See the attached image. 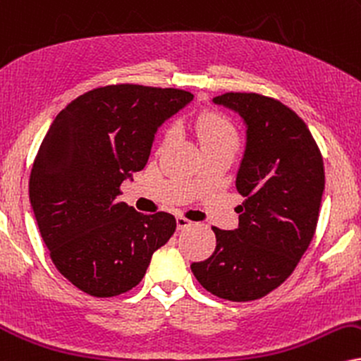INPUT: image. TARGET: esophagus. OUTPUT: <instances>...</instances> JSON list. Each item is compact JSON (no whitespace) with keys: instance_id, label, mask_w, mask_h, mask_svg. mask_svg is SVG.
I'll return each instance as SVG.
<instances>
[{"instance_id":"34e87169","label":"esophagus","mask_w":361,"mask_h":361,"mask_svg":"<svg viewBox=\"0 0 361 361\" xmlns=\"http://www.w3.org/2000/svg\"><path fill=\"white\" fill-rule=\"evenodd\" d=\"M176 222H177V229H179V231H182V229H188L189 226L192 224V222L188 221V219H185V217H182V216H177Z\"/></svg>"}]
</instances>
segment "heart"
<instances>
[{"mask_svg": "<svg viewBox=\"0 0 361 361\" xmlns=\"http://www.w3.org/2000/svg\"><path fill=\"white\" fill-rule=\"evenodd\" d=\"M195 135H197L199 144L202 150L207 149H221V147H229L235 149L239 142L238 130L234 123L219 112H204L195 118L194 122ZM171 133H166L164 142H169Z\"/></svg>", "mask_w": 361, "mask_h": 361, "instance_id": "heart-1", "label": "heart"}]
</instances>
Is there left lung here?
Listing matches in <instances>:
<instances>
[{
	"mask_svg": "<svg viewBox=\"0 0 361 361\" xmlns=\"http://www.w3.org/2000/svg\"><path fill=\"white\" fill-rule=\"evenodd\" d=\"M246 127V149L235 176L244 197L239 228H212L216 249L190 269L209 293L252 301L283 284L317 231L324 190L323 157L310 128L279 100L257 93L212 99Z\"/></svg>",
	"mask_w": 361,
	"mask_h": 361,
	"instance_id": "left-lung-1",
	"label": "left lung"
}]
</instances>
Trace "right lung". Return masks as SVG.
Segmentation results:
<instances>
[{"label":"right lung","instance_id":"add662e5","mask_svg":"<svg viewBox=\"0 0 361 361\" xmlns=\"http://www.w3.org/2000/svg\"><path fill=\"white\" fill-rule=\"evenodd\" d=\"M194 99L177 88H95L56 115L30 176V202L53 264L97 298L142 281L176 231L167 212L118 202L120 185L145 167L159 127Z\"/></svg>","mask_w":361,"mask_h":361}]
</instances>
